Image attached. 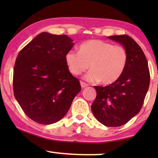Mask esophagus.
<instances>
[{"mask_svg":"<svg viewBox=\"0 0 158 158\" xmlns=\"http://www.w3.org/2000/svg\"><path fill=\"white\" fill-rule=\"evenodd\" d=\"M80 85H81V87H82V89H84V88H85V87L89 86L88 84L85 83V82H80Z\"/></svg>","mask_w":158,"mask_h":158,"instance_id":"obj_1","label":"esophagus"}]
</instances>
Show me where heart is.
Wrapping results in <instances>:
<instances>
[{"label":"heart","instance_id":"obj_1","mask_svg":"<svg viewBox=\"0 0 158 158\" xmlns=\"http://www.w3.org/2000/svg\"><path fill=\"white\" fill-rule=\"evenodd\" d=\"M66 65L70 73L79 75L89 67L92 69L84 78L89 82L105 85L114 83L122 76L128 63V52L122 46L101 40H90L79 46V52H66Z\"/></svg>","mask_w":158,"mask_h":158}]
</instances>
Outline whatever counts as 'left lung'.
Instances as JSON below:
<instances>
[{
	"instance_id": "left-lung-1",
	"label": "left lung",
	"mask_w": 158,
	"mask_h": 158,
	"mask_svg": "<svg viewBox=\"0 0 158 158\" xmlns=\"http://www.w3.org/2000/svg\"><path fill=\"white\" fill-rule=\"evenodd\" d=\"M128 52V63L122 76L107 86H95L96 98L92 105L95 118L108 127L126 124L138 114L149 88L147 59L140 46L128 35L109 36Z\"/></svg>"
}]
</instances>
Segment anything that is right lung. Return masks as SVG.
Here are the masks:
<instances>
[{
    "label": "right lung",
    "instance_id": "add662e5",
    "mask_svg": "<svg viewBox=\"0 0 158 158\" xmlns=\"http://www.w3.org/2000/svg\"><path fill=\"white\" fill-rule=\"evenodd\" d=\"M74 43L66 35L43 32L18 53L14 69V94L25 114L50 125L61 120L81 91L69 73L66 52Z\"/></svg>",
    "mask_w": 158,
    "mask_h": 158
}]
</instances>
